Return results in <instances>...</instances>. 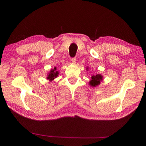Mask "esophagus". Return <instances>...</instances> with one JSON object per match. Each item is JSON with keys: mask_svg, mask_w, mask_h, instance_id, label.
<instances>
[{"mask_svg": "<svg viewBox=\"0 0 146 146\" xmlns=\"http://www.w3.org/2000/svg\"><path fill=\"white\" fill-rule=\"evenodd\" d=\"M76 57L72 58H71V63H76Z\"/></svg>", "mask_w": 146, "mask_h": 146, "instance_id": "34e87169", "label": "esophagus"}]
</instances>
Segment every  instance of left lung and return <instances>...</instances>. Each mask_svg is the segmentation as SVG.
Here are the masks:
<instances>
[{"mask_svg": "<svg viewBox=\"0 0 146 146\" xmlns=\"http://www.w3.org/2000/svg\"><path fill=\"white\" fill-rule=\"evenodd\" d=\"M103 80V76L99 74H96V75H94L92 76V80L90 82V85H92V86H97L100 84V82Z\"/></svg>", "mask_w": 146, "mask_h": 146, "instance_id": "obj_1", "label": "left lung"}]
</instances>
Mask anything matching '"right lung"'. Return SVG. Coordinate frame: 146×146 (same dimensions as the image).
Instances as JSON below:
<instances>
[{"mask_svg": "<svg viewBox=\"0 0 146 146\" xmlns=\"http://www.w3.org/2000/svg\"><path fill=\"white\" fill-rule=\"evenodd\" d=\"M58 74H59V73L58 71H56V68L54 67V69L51 70L50 71V72L49 73L48 76L47 77V79L50 80V81H52V80H53L55 78H56Z\"/></svg>", "mask_w": 146, "mask_h": 146, "instance_id": "1", "label": "right lung"}]
</instances>
